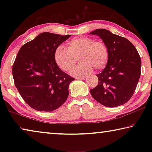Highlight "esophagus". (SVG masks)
<instances>
[{"mask_svg": "<svg viewBox=\"0 0 152 152\" xmlns=\"http://www.w3.org/2000/svg\"><path fill=\"white\" fill-rule=\"evenodd\" d=\"M85 78H86V76H79V77H76V79H77V80H84V79H85Z\"/></svg>", "mask_w": 152, "mask_h": 152, "instance_id": "esophagus-1", "label": "esophagus"}]
</instances>
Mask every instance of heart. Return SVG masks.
Segmentation results:
<instances>
[{
    "label": "heart",
    "mask_w": 152,
    "mask_h": 152,
    "mask_svg": "<svg viewBox=\"0 0 152 152\" xmlns=\"http://www.w3.org/2000/svg\"><path fill=\"white\" fill-rule=\"evenodd\" d=\"M107 46L101 41H94L88 37L74 38L68 43L66 48L60 45L55 49L53 57L59 68L68 72L76 64L79 58L80 63L72 69L73 76H82L95 68L96 70L103 69L109 61Z\"/></svg>",
    "instance_id": "heart-1"
}]
</instances>
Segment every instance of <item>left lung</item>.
<instances>
[{
	"instance_id": "1",
	"label": "left lung",
	"mask_w": 152,
	"mask_h": 152,
	"mask_svg": "<svg viewBox=\"0 0 152 152\" xmlns=\"http://www.w3.org/2000/svg\"><path fill=\"white\" fill-rule=\"evenodd\" d=\"M91 34L99 35L107 46L109 61L101 73L96 74L99 83L90 90L92 97L107 107H116L129 101L141 75V58L127 39L99 29Z\"/></svg>"
}]
</instances>
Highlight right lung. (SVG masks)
Masks as SVG:
<instances>
[{"mask_svg":"<svg viewBox=\"0 0 152 152\" xmlns=\"http://www.w3.org/2000/svg\"><path fill=\"white\" fill-rule=\"evenodd\" d=\"M44 32L20 48L12 66L15 85L25 102L38 111L63 104L74 78L56 65L55 49L70 37Z\"/></svg>","mask_w":152,"mask_h":152,"instance_id":"obj_1","label":"right lung"}]
</instances>
